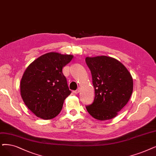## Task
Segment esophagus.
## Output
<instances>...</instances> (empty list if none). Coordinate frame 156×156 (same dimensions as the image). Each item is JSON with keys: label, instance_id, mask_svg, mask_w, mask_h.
<instances>
[{"label": "esophagus", "instance_id": "esophagus-1", "mask_svg": "<svg viewBox=\"0 0 156 156\" xmlns=\"http://www.w3.org/2000/svg\"><path fill=\"white\" fill-rule=\"evenodd\" d=\"M80 92V88H79L78 89H77L76 90H75V91H73V93H76V94H78V93Z\"/></svg>", "mask_w": 156, "mask_h": 156}]
</instances>
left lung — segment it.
Wrapping results in <instances>:
<instances>
[{"label":"left lung","mask_w":156,"mask_h":156,"mask_svg":"<svg viewBox=\"0 0 156 156\" xmlns=\"http://www.w3.org/2000/svg\"><path fill=\"white\" fill-rule=\"evenodd\" d=\"M95 88L93 102L86 105L89 114L99 120L115 117L127 104L133 90V80L127 68L111 57L86 58Z\"/></svg>","instance_id":"left-lung-1"}]
</instances>
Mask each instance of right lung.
Instances as JSON below:
<instances>
[{
  "instance_id": "add662e5",
  "label": "right lung",
  "mask_w": 156,
  "mask_h": 156,
  "mask_svg": "<svg viewBox=\"0 0 156 156\" xmlns=\"http://www.w3.org/2000/svg\"><path fill=\"white\" fill-rule=\"evenodd\" d=\"M73 55L47 53L37 58L25 71L20 93L26 106L38 117L48 120L56 116L71 93L63 68Z\"/></svg>"
}]
</instances>
